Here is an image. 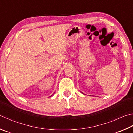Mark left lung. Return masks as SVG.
Wrapping results in <instances>:
<instances>
[{"instance_id":"1","label":"left lung","mask_w":133,"mask_h":133,"mask_svg":"<svg viewBox=\"0 0 133 133\" xmlns=\"http://www.w3.org/2000/svg\"><path fill=\"white\" fill-rule=\"evenodd\" d=\"M82 94H83V93H82Z\"/></svg>"}]
</instances>
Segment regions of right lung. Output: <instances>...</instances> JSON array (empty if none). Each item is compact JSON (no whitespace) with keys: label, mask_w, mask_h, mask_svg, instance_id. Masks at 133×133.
Listing matches in <instances>:
<instances>
[{"label":"right lung","mask_w":133,"mask_h":133,"mask_svg":"<svg viewBox=\"0 0 133 133\" xmlns=\"http://www.w3.org/2000/svg\"><path fill=\"white\" fill-rule=\"evenodd\" d=\"M51 96H52V95H51ZM51 96H50V97H51Z\"/></svg>","instance_id":"right-lung-1"}]
</instances>
